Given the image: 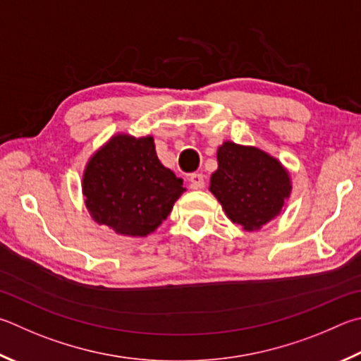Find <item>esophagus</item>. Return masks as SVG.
<instances>
[{"label":"esophagus","mask_w":361,"mask_h":361,"mask_svg":"<svg viewBox=\"0 0 361 361\" xmlns=\"http://www.w3.org/2000/svg\"><path fill=\"white\" fill-rule=\"evenodd\" d=\"M189 185L192 189H202L205 186V178H203L202 173H192L189 175Z\"/></svg>","instance_id":"esophagus-1"}]
</instances>
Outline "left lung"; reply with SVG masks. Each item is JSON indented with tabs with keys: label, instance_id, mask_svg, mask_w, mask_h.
<instances>
[{
	"label": "left lung",
	"instance_id": "left-lung-1",
	"mask_svg": "<svg viewBox=\"0 0 361 361\" xmlns=\"http://www.w3.org/2000/svg\"><path fill=\"white\" fill-rule=\"evenodd\" d=\"M216 156L218 170L209 180V191L227 218L246 232L259 231L276 218L292 192L283 164L264 149L231 140L222 143Z\"/></svg>",
	"mask_w": 361,
	"mask_h": 361
}]
</instances>
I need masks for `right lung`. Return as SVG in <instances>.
Masks as SVG:
<instances>
[{
  "instance_id": "add662e5",
  "label": "right lung",
  "mask_w": 361,
  "mask_h": 361,
  "mask_svg": "<svg viewBox=\"0 0 361 361\" xmlns=\"http://www.w3.org/2000/svg\"><path fill=\"white\" fill-rule=\"evenodd\" d=\"M185 191L183 180L158 159L152 135H114L83 170L82 192L91 218L123 237L154 232Z\"/></svg>"
}]
</instances>
